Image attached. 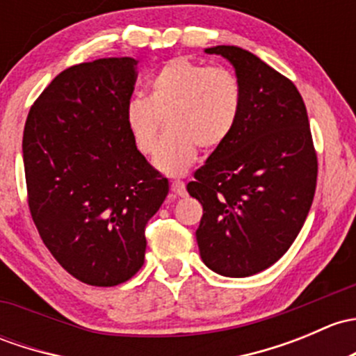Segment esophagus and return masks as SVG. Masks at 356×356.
<instances>
[{
	"label": "esophagus",
	"mask_w": 356,
	"mask_h": 356,
	"mask_svg": "<svg viewBox=\"0 0 356 356\" xmlns=\"http://www.w3.org/2000/svg\"><path fill=\"white\" fill-rule=\"evenodd\" d=\"M170 191L175 194V196H186V194H188V191H186V184L182 181L172 182Z\"/></svg>",
	"instance_id": "34e87169"
}]
</instances>
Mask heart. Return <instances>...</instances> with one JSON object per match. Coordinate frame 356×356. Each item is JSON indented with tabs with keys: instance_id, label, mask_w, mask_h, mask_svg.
<instances>
[{
	"instance_id": "obj_1",
	"label": "heart",
	"mask_w": 356,
	"mask_h": 356,
	"mask_svg": "<svg viewBox=\"0 0 356 356\" xmlns=\"http://www.w3.org/2000/svg\"><path fill=\"white\" fill-rule=\"evenodd\" d=\"M242 106L241 80L230 68L175 58L149 78L148 97L129 100L126 126L134 147L152 155L165 121L168 133L153 162L160 172L177 175L194 162L197 147L213 152L225 143Z\"/></svg>"
}]
</instances>
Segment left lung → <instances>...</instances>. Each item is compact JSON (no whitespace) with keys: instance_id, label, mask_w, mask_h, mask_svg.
<instances>
[{"instance_id":"left-lung-1","label":"left lung","mask_w":356,"mask_h":356,"mask_svg":"<svg viewBox=\"0 0 356 356\" xmlns=\"http://www.w3.org/2000/svg\"><path fill=\"white\" fill-rule=\"evenodd\" d=\"M234 65L244 92L235 131L194 172L203 204L196 230L203 263L232 278L275 264L304 227L317 184V153L300 92L252 52L204 49Z\"/></svg>"}]
</instances>
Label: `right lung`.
Returning <instances> with one entry per match:
<instances>
[{"mask_svg": "<svg viewBox=\"0 0 356 356\" xmlns=\"http://www.w3.org/2000/svg\"><path fill=\"white\" fill-rule=\"evenodd\" d=\"M133 58L61 71L33 102L24 129L30 215L54 259L92 286H115L145 263V227L168 181L134 147L126 106Z\"/></svg>", "mask_w": 356, "mask_h": 356, "instance_id": "right-lung-1", "label": "right lung"}]
</instances>
